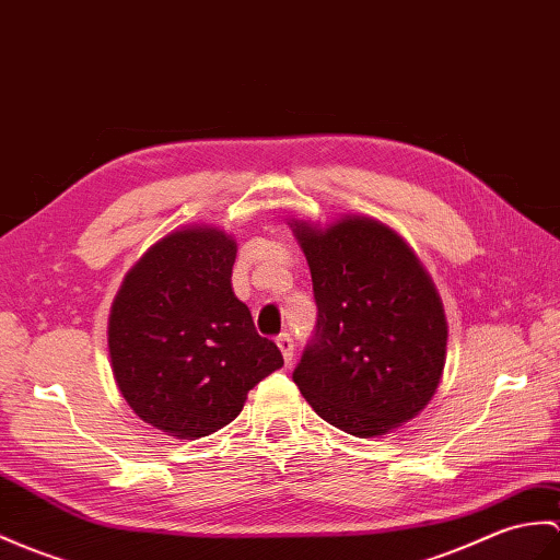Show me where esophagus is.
I'll return each mask as SVG.
<instances>
[{"label": "esophagus", "mask_w": 560, "mask_h": 560, "mask_svg": "<svg viewBox=\"0 0 560 560\" xmlns=\"http://www.w3.org/2000/svg\"><path fill=\"white\" fill-rule=\"evenodd\" d=\"M277 346H279V350H281L285 365H291V360H293V339H291V334L277 336Z\"/></svg>", "instance_id": "1"}]
</instances>
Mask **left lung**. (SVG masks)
<instances>
[{
    "instance_id": "8db88e82",
    "label": "left lung",
    "mask_w": 560,
    "mask_h": 560,
    "mask_svg": "<svg viewBox=\"0 0 560 560\" xmlns=\"http://www.w3.org/2000/svg\"><path fill=\"white\" fill-rule=\"evenodd\" d=\"M307 257L317 327L293 382L322 420L368 439L420 415L446 365L444 303L418 255L370 217L291 224Z\"/></svg>"
}]
</instances>
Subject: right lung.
<instances>
[{
  "label": "right lung",
  "mask_w": 560,
  "mask_h": 560,
  "mask_svg": "<svg viewBox=\"0 0 560 560\" xmlns=\"http://www.w3.org/2000/svg\"><path fill=\"white\" fill-rule=\"evenodd\" d=\"M236 241L214 226L172 231L128 271L109 312L116 386L142 422L200 439L238 418L283 365L231 289Z\"/></svg>",
  "instance_id": "add662e5"
}]
</instances>
